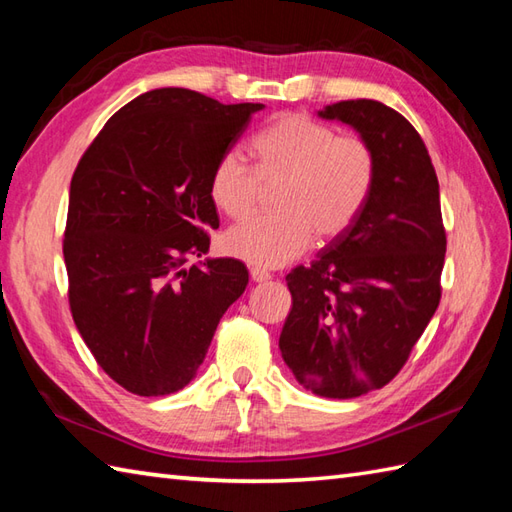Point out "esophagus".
Instances as JSON below:
<instances>
[{"label": "esophagus", "mask_w": 512, "mask_h": 512, "mask_svg": "<svg viewBox=\"0 0 512 512\" xmlns=\"http://www.w3.org/2000/svg\"><path fill=\"white\" fill-rule=\"evenodd\" d=\"M250 279H253V281H257V284H259V281H268L270 279V273H268V270H264V268H250Z\"/></svg>", "instance_id": "esophagus-1"}]
</instances>
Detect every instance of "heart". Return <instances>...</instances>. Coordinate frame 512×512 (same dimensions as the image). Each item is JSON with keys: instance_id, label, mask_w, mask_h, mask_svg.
Returning <instances> with one entry per match:
<instances>
[{"instance_id": "heart-1", "label": "heart", "mask_w": 512, "mask_h": 512, "mask_svg": "<svg viewBox=\"0 0 512 512\" xmlns=\"http://www.w3.org/2000/svg\"><path fill=\"white\" fill-rule=\"evenodd\" d=\"M255 167L237 149L217 158L209 178L213 204L228 217H244L273 195L275 213L253 215L228 228L224 253L255 266H281L312 242L341 237L361 215L376 180L374 149L358 136L306 114L277 118L253 138Z\"/></svg>"}]
</instances>
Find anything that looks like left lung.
Returning <instances> with one entry per match:
<instances>
[{
  "label": "left lung",
  "mask_w": 512,
  "mask_h": 512,
  "mask_svg": "<svg viewBox=\"0 0 512 512\" xmlns=\"http://www.w3.org/2000/svg\"><path fill=\"white\" fill-rule=\"evenodd\" d=\"M321 118L352 125L374 149L361 215L286 281L292 310L279 350L299 383L325 398L385 387L438 310L447 253L436 169L420 134L391 107L356 99Z\"/></svg>",
  "instance_id": "obj_1"
}]
</instances>
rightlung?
<instances>
[{
    "label": "right lung",
    "mask_w": 512,
    "mask_h": 512,
    "mask_svg": "<svg viewBox=\"0 0 512 512\" xmlns=\"http://www.w3.org/2000/svg\"><path fill=\"white\" fill-rule=\"evenodd\" d=\"M262 107L151 90L103 125L74 169L63 237L72 319L103 372L132 394L189 385L246 290L239 259L187 264L220 226L213 165Z\"/></svg>",
    "instance_id": "obj_1"
}]
</instances>
